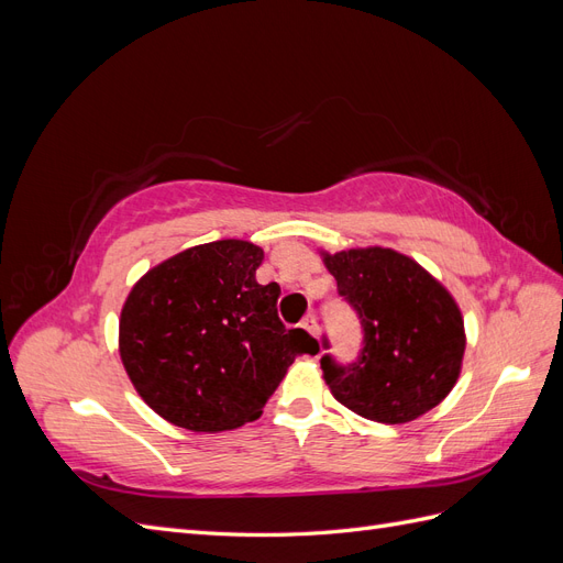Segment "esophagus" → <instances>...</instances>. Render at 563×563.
Instances as JSON below:
<instances>
[{"instance_id":"esophagus-1","label":"esophagus","mask_w":563,"mask_h":563,"mask_svg":"<svg viewBox=\"0 0 563 563\" xmlns=\"http://www.w3.org/2000/svg\"><path fill=\"white\" fill-rule=\"evenodd\" d=\"M300 327H302L305 331H310L314 338H319V327H317V317H314V314H308V317H305Z\"/></svg>"}]
</instances>
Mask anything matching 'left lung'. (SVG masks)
I'll return each mask as SVG.
<instances>
[{
	"mask_svg": "<svg viewBox=\"0 0 563 563\" xmlns=\"http://www.w3.org/2000/svg\"><path fill=\"white\" fill-rule=\"evenodd\" d=\"M319 255L364 323V350L352 366L321 360L335 401L385 424L432 411L463 371L467 335L453 294L395 249H319Z\"/></svg>",
	"mask_w": 563,
	"mask_h": 563,
	"instance_id": "obj_1",
	"label": "left lung"
}]
</instances>
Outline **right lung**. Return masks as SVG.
Listing matches in <instances>:
<instances>
[{
    "label": "right lung",
    "mask_w": 563,
    "mask_h": 563,
    "mask_svg": "<svg viewBox=\"0 0 563 563\" xmlns=\"http://www.w3.org/2000/svg\"><path fill=\"white\" fill-rule=\"evenodd\" d=\"M263 249L218 240L150 267L119 314V356L141 399L176 428L216 434L258 420L296 356L317 345L277 317Z\"/></svg>",
    "instance_id": "right-lung-1"
}]
</instances>
